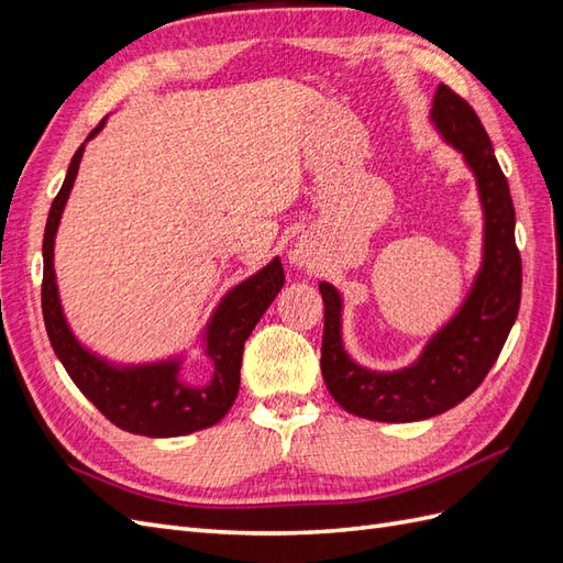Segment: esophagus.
Here are the masks:
<instances>
[{
  "label": "esophagus",
  "instance_id": "34e87169",
  "mask_svg": "<svg viewBox=\"0 0 563 563\" xmlns=\"http://www.w3.org/2000/svg\"><path fill=\"white\" fill-rule=\"evenodd\" d=\"M291 261L296 263V265H308L310 263V251H308V246H302V244H298L296 249H294V255H291Z\"/></svg>",
  "mask_w": 563,
  "mask_h": 563
}]
</instances>
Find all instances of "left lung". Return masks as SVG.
Returning <instances> with one entry per match:
<instances>
[{
    "label": "left lung",
    "mask_w": 563,
    "mask_h": 563,
    "mask_svg": "<svg viewBox=\"0 0 563 563\" xmlns=\"http://www.w3.org/2000/svg\"><path fill=\"white\" fill-rule=\"evenodd\" d=\"M430 119L463 155L476 178L484 211V253L467 298L422 347L411 366L371 371L343 345V298L329 282L323 298L321 376L347 413L378 422H416L449 411L482 385L515 327L521 300V255L515 242V203L479 117L467 100L439 84Z\"/></svg>",
    "instance_id": "obj_1"
}]
</instances>
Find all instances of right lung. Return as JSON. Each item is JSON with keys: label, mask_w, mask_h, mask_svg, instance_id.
Here are the masks:
<instances>
[{"label": "right lung", "mask_w": 563, "mask_h": 563, "mask_svg": "<svg viewBox=\"0 0 563 563\" xmlns=\"http://www.w3.org/2000/svg\"><path fill=\"white\" fill-rule=\"evenodd\" d=\"M103 126L106 119L75 152L46 220L42 244V312L51 347H54L67 376L73 378L81 395L119 430L143 437H183L207 430L220 418H225L236 399L244 343L272 300L282 291V261L272 258L255 275L230 288L223 300L218 302L207 329L201 333L203 354L213 364V376L207 385H190L180 378L183 354L150 364H112L106 356H98L89 347H84L63 312L54 269V244L63 209L79 172L84 147Z\"/></svg>", "instance_id": "right-lung-1"}]
</instances>
